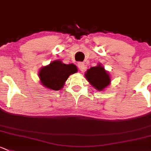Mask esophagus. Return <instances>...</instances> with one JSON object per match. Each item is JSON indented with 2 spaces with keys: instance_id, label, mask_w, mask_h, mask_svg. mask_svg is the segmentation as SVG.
I'll use <instances>...</instances> for the list:
<instances>
[{
  "instance_id": "34e87169",
  "label": "esophagus",
  "mask_w": 151,
  "mask_h": 151,
  "mask_svg": "<svg viewBox=\"0 0 151 151\" xmlns=\"http://www.w3.org/2000/svg\"><path fill=\"white\" fill-rule=\"evenodd\" d=\"M77 66H78V68L79 69H80V71H84V69H85V63H82V62H79L78 64H77Z\"/></svg>"
}]
</instances>
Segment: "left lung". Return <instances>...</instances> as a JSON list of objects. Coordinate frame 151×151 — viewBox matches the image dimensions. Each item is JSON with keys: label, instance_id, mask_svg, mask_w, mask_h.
Wrapping results in <instances>:
<instances>
[{"label": "left lung", "instance_id": "1", "mask_svg": "<svg viewBox=\"0 0 151 151\" xmlns=\"http://www.w3.org/2000/svg\"><path fill=\"white\" fill-rule=\"evenodd\" d=\"M88 82L98 90H102L107 87L111 82L109 74L101 65L91 67L85 74Z\"/></svg>", "mask_w": 151, "mask_h": 151}]
</instances>
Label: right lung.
I'll return each mask as SVG.
<instances>
[{"mask_svg":"<svg viewBox=\"0 0 151 151\" xmlns=\"http://www.w3.org/2000/svg\"><path fill=\"white\" fill-rule=\"evenodd\" d=\"M77 71V66L72 63L67 65L60 61H55L42 68L39 76L44 86L53 90H59L63 88L69 76Z\"/></svg>","mask_w":151,"mask_h":151,"instance_id":"obj_1","label":"right lung"}]
</instances>
